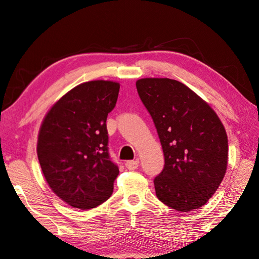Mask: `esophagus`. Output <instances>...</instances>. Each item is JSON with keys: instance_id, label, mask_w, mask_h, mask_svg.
I'll return each mask as SVG.
<instances>
[{"instance_id": "34e87169", "label": "esophagus", "mask_w": 259, "mask_h": 259, "mask_svg": "<svg viewBox=\"0 0 259 259\" xmlns=\"http://www.w3.org/2000/svg\"><path fill=\"white\" fill-rule=\"evenodd\" d=\"M138 166H139L138 159H137V160H129V161L125 162V167H126V169H129V170H135V169L138 168Z\"/></svg>"}]
</instances>
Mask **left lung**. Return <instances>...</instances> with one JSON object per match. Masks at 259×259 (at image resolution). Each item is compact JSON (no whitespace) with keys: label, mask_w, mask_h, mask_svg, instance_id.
<instances>
[{"label":"left lung","mask_w":259,"mask_h":259,"mask_svg":"<svg viewBox=\"0 0 259 259\" xmlns=\"http://www.w3.org/2000/svg\"><path fill=\"white\" fill-rule=\"evenodd\" d=\"M136 85L163 150V169L153 179L158 199L178 211L198 209L226 174L228 139L222 121L179 81L146 78Z\"/></svg>","instance_id":"1"}]
</instances>
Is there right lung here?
Returning <instances> with one entry per match:
<instances>
[{
	"label": "right lung",
	"instance_id": "obj_1",
	"mask_svg": "<svg viewBox=\"0 0 259 259\" xmlns=\"http://www.w3.org/2000/svg\"><path fill=\"white\" fill-rule=\"evenodd\" d=\"M120 85L90 81L76 85L43 120L37 158L50 188L68 205L95 208L112 195L119 168L110 157L107 117Z\"/></svg>",
	"mask_w": 259,
	"mask_h": 259
}]
</instances>
